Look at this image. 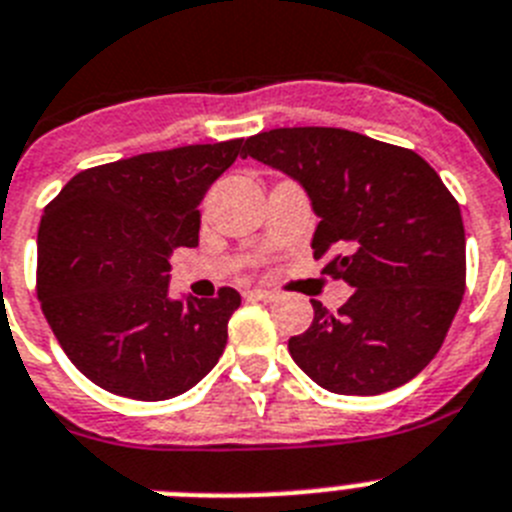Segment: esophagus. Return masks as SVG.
<instances>
[{
	"instance_id": "34e87169",
	"label": "esophagus",
	"mask_w": 512,
	"mask_h": 512,
	"mask_svg": "<svg viewBox=\"0 0 512 512\" xmlns=\"http://www.w3.org/2000/svg\"><path fill=\"white\" fill-rule=\"evenodd\" d=\"M249 299H257V302H276L278 294L276 291H268V289H252L247 291Z\"/></svg>"
}]
</instances>
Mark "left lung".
I'll use <instances>...</instances> for the list:
<instances>
[{"label":"left lung","instance_id":"left-lung-1","mask_svg":"<svg viewBox=\"0 0 512 512\" xmlns=\"http://www.w3.org/2000/svg\"><path fill=\"white\" fill-rule=\"evenodd\" d=\"M302 184L320 218L312 249L354 294L289 341L304 375L338 395H380L440 351L466 291L461 208L414 150L336 127H283L244 143Z\"/></svg>","mask_w":512,"mask_h":512}]
</instances>
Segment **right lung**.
<instances>
[{
    "label": "right lung",
    "mask_w": 512,
    "mask_h": 512,
    "mask_svg": "<svg viewBox=\"0 0 512 512\" xmlns=\"http://www.w3.org/2000/svg\"><path fill=\"white\" fill-rule=\"evenodd\" d=\"M242 140L143 153L80 171L38 229V299L90 382L135 401L187 393L216 367L234 289L169 294L171 252L195 247L200 203Z\"/></svg>",
    "instance_id": "add662e5"
}]
</instances>
